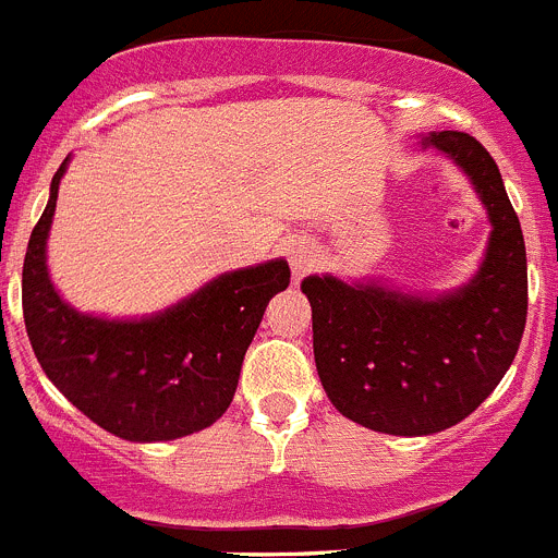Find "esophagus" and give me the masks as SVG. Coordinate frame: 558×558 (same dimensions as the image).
Instances as JSON below:
<instances>
[{"instance_id":"1","label":"esophagus","mask_w":558,"mask_h":558,"mask_svg":"<svg viewBox=\"0 0 558 558\" xmlns=\"http://www.w3.org/2000/svg\"><path fill=\"white\" fill-rule=\"evenodd\" d=\"M314 250L311 247H305V244H291L289 247V264H291V269H294V272H308L311 267H314Z\"/></svg>"}]
</instances>
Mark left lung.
Segmentation results:
<instances>
[{"label":"left lung","mask_w":558,"mask_h":558,"mask_svg":"<svg viewBox=\"0 0 558 558\" xmlns=\"http://www.w3.org/2000/svg\"><path fill=\"white\" fill-rule=\"evenodd\" d=\"M423 144L453 158L489 210V250L473 283L423 300L328 275L303 280L316 373L330 403L395 436L436 434L473 414L514 361L529 314L523 230L495 158L459 130L430 133Z\"/></svg>","instance_id":"1"}]
</instances>
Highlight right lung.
Segmentation results:
<instances>
[{
	"mask_svg": "<svg viewBox=\"0 0 558 558\" xmlns=\"http://www.w3.org/2000/svg\"><path fill=\"white\" fill-rule=\"evenodd\" d=\"M63 169L24 255L22 305L35 359L69 403L122 439L167 441L208 428L233 400L260 316L289 286V264L222 275L142 323L77 314L49 283L44 255Z\"/></svg>",
	"mask_w": 558,
	"mask_h": 558,
	"instance_id": "1",
	"label": "right lung"
}]
</instances>
